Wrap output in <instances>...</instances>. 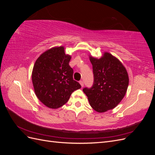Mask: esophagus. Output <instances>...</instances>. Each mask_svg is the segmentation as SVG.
I'll list each match as a JSON object with an SVG mask.
<instances>
[{
    "label": "esophagus",
    "instance_id": "1",
    "mask_svg": "<svg viewBox=\"0 0 155 155\" xmlns=\"http://www.w3.org/2000/svg\"><path fill=\"white\" fill-rule=\"evenodd\" d=\"M79 83H80V85H81V87H83V86H84L83 81H79Z\"/></svg>",
    "mask_w": 155,
    "mask_h": 155
}]
</instances>
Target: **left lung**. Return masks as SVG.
I'll list each match as a JSON object with an SVG mask.
<instances>
[{
    "label": "left lung",
    "instance_id": "obj_1",
    "mask_svg": "<svg viewBox=\"0 0 155 155\" xmlns=\"http://www.w3.org/2000/svg\"><path fill=\"white\" fill-rule=\"evenodd\" d=\"M92 64L94 84L83 91L91 106L97 112L113 109L124 97L129 85V76L120 61L109 52L97 59L89 55Z\"/></svg>",
    "mask_w": 155,
    "mask_h": 155
}]
</instances>
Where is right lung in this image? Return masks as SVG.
I'll return each mask as SVG.
<instances>
[{
    "label": "right lung",
    "instance_id": "right-lung-1",
    "mask_svg": "<svg viewBox=\"0 0 155 155\" xmlns=\"http://www.w3.org/2000/svg\"><path fill=\"white\" fill-rule=\"evenodd\" d=\"M70 59L64 46H55L41 54L34 64L31 79L35 95L50 109L64 105L72 93L81 87L73 79Z\"/></svg>",
    "mask_w": 155,
    "mask_h": 155
}]
</instances>
